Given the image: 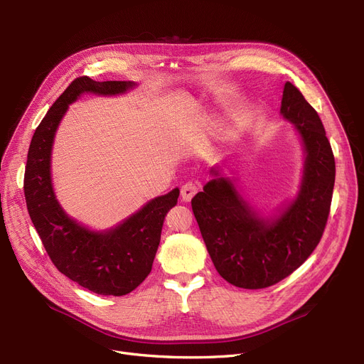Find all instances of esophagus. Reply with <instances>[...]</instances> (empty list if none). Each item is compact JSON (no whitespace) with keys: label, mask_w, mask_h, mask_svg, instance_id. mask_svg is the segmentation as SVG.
Instances as JSON below:
<instances>
[{"label":"esophagus","mask_w":364,"mask_h":364,"mask_svg":"<svg viewBox=\"0 0 364 364\" xmlns=\"http://www.w3.org/2000/svg\"><path fill=\"white\" fill-rule=\"evenodd\" d=\"M198 190H199L198 184H195V183H186L181 187V199H183V202H190V200H192V198L198 193Z\"/></svg>","instance_id":"1"}]
</instances>
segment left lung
<instances>
[{"mask_svg": "<svg viewBox=\"0 0 364 364\" xmlns=\"http://www.w3.org/2000/svg\"><path fill=\"white\" fill-rule=\"evenodd\" d=\"M280 114L294 125L302 151L296 195L272 214L250 203L223 165L192 199L203 242L223 279L243 289H262L288 277L307 259L326 225L335 184V159L317 112L286 82Z\"/></svg>", "mask_w": 364, "mask_h": 364, "instance_id": "obj_1", "label": "left lung"}]
</instances>
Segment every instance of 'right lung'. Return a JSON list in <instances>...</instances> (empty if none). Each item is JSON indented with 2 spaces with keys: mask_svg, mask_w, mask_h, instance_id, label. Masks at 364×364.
Wrapping results in <instances>:
<instances>
[{
  "mask_svg": "<svg viewBox=\"0 0 364 364\" xmlns=\"http://www.w3.org/2000/svg\"><path fill=\"white\" fill-rule=\"evenodd\" d=\"M134 81L76 78L54 102L32 137L25 171V199L29 217L53 264L62 274L99 294L122 296L149 276L161 242L162 225L180 188L153 198L117 225L94 230L72 218L57 200L51 177V153L69 105L84 94L122 95Z\"/></svg>",
  "mask_w": 364,
  "mask_h": 364,
  "instance_id": "add662e5",
  "label": "right lung"
}]
</instances>
